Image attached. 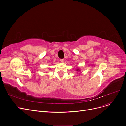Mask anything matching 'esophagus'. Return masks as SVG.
<instances>
[{"label": "esophagus", "instance_id": "esophagus-1", "mask_svg": "<svg viewBox=\"0 0 126 126\" xmlns=\"http://www.w3.org/2000/svg\"><path fill=\"white\" fill-rule=\"evenodd\" d=\"M60 61H61V62H63L64 61V59H60Z\"/></svg>", "mask_w": 126, "mask_h": 126}]
</instances>
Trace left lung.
<instances>
[{
  "label": "left lung",
  "mask_w": 126,
  "mask_h": 126,
  "mask_svg": "<svg viewBox=\"0 0 126 126\" xmlns=\"http://www.w3.org/2000/svg\"><path fill=\"white\" fill-rule=\"evenodd\" d=\"M76 71H80V70L79 69H77V70H76Z\"/></svg>",
  "instance_id": "8db88e82"
}]
</instances>
